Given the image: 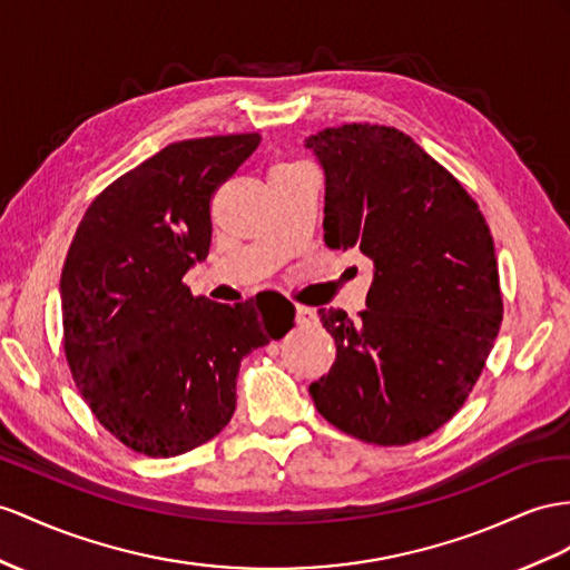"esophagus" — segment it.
<instances>
[{
  "mask_svg": "<svg viewBox=\"0 0 570 570\" xmlns=\"http://www.w3.org/2000/svg\"><path fill=\"white\" fill-rule=\"evenodd\" d=\"M294 311H296V325L298 327H311V325L317 323V313L313 308H308V305L296 303Z\"/></svg>",
  "mask_w": 570,
  "mask_h": 570,
  "instance_id": "1",
  "label": "esophagus"
}]
</instances>
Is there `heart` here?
Here are the masks:
<instances>
[{
  "instance_id": "1",
  "label": "heart",
  "mask_w": 570,
  "mask_h": 570,
  "mask_svg": "<svg viewBox=\"0 0 570 570\" xmlns=\"http://www.w3.org/2000/svg\"><path fill=\"white\" fill-rule=\"evenodd\" d=\"M294 166H301V164H279V166H274V170H279V168H294Z\"/></svg>"
}]
</instances>
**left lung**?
I'll return each instance as SVG.
<instances>
[{
    "instance_id": "8db88e82",
    "label": "left lung",
    "mask_w": 570,
    "mask_h": 570,
    "mask_svg": "<svg viewBox=\"0 0 570 570\" xmlns=\"http://www.w3.org/2000/svg\"><path fill=\"white\" fill-rule=\"evenodd\" d=\"M325 168V243L373 259L366 311L320 320L337 358L311 395L332 426L406 445L460 412L499 337L493 238L460 180L395 127H327L305 141Z\"/></svg>"
}]
</instances>
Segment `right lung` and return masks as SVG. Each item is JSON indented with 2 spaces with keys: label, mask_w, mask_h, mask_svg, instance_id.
Returning a JSON list of instances; mask_svg holds the SVG:
<instances>
[{
  "label": "right lung",
  "mask_w": 570,
  "mask_h": 570,
  "mask_svg": "<svg viewBox=\"0 0 570 570\" xmlns=\"http://www.w3.org/2000/svg\"><path fill=\"white\" fill-rule=\"evenodd\" d=\"M257 132L183 139L86 209L65 259L62 344L100 426L146 458L199 448L236 412L243 356L294 325L284 296L224 305L183 282L209 255L212 197Z\"/></svg>",
  "instance_id": "1"
}]
</instances>
